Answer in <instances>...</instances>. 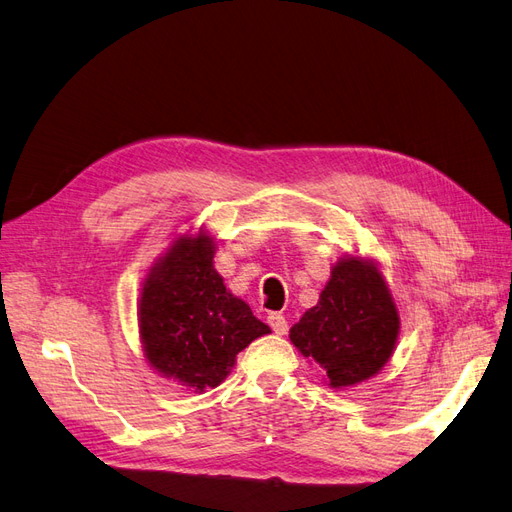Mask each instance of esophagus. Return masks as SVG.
<instances>
[{
    "label": "esophagus",
    "mask_w": 512,
    "mask_h": 512,
    "mask_svg": "<svg viewBox=\"0 0 512 512\" xmlns=\"http://www.w3.org/2000/svg\"><path fill=\"white\" fill-rule=\"evenodd\" d=\"M267 322H269V327L273 329V333H277V335H286V331H288V322H286V318H284L282 314L271 312V314L267 316Z\"/></svg>",
    "instance_id": "1"
}]
</instances>
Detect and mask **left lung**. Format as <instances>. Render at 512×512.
Returning a JSON list of instances; mask_svg holds the SVG:
<instances>
[{
    "instance_id": "obj_1",
    "label": "left lung",
    "mask_w": 512,
    "mask_h": 512,
    "mask_svg": "<svg viewBox=\"0 0 512 512\" xmlns=\"http://www.w3.org/2000/svg\"><path fill=\"white\" fill-rule=\"evenodd\" d=\"M399 316L380 271L359 258L337 262L318 303L290 329V342L322 367L333 389L359 384L391 359Z\"/></svg>"
}]
</instances>
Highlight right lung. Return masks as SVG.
<instances>
[{"label":"right lung","mask_w":512,"mask_h":512,"mask_svg":"<svg viewBox=\"0 0 512 512\" xmlns=\"http://www.w3.org/2000/svg\"><path fill=\"white\" fill-rule=\"evenodd\" d=\"M138 327L151 367L196 391L215 389L235 356L271 333L250 305L226 290L213 269V241L203 232L179 239L151 269Z\"/></svg>","instance_id":"add662e5"}]
</instances>
